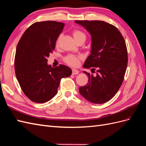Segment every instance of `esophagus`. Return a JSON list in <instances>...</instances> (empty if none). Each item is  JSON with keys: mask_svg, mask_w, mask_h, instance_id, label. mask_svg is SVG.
Instances as JSON below:
<instances>
[{"mask_svg": "<svg viewBox=\"0 0 146 146\" xmlns=\"http://www.w3.org/2000/svg\"><path fill=\"white\" fill-rule=\"evenodd\" d=\"M78 73H79V71L74 68L72 69V74H73V75H74V74H78Z\"/></svg>", "mask_w": 146, "mask_h": 146, "instance_id": "esophagus-1", "label": "esophagus"}]
</instances>
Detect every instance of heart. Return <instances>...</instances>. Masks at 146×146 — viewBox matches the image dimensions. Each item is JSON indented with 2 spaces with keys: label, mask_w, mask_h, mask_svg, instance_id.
Listing matches in <instances>:
<instances>
[{
  "label": "heart",
  "mask_w": 146,
  "mask_h": 146,
  "mask_svg": "<svg viewBox=\"0 0 146 146\" xmlns=\"http://www.w3.org/2000/svg\"><path fill=\"white\" fill-rule=\"evenodd\" d=\"M73 36L74 37V39L77 42H79L80 41H85L86 38V35L85 33L82 31L80 29H74L72 32ZM59 37L57 40V44L58 43ZM81 57L80 55H73V54H68L63 58V61H64L66 64H68L70 66H76L79 64L80 59Z\"/></svg>",
  "instance_id": "b5f03b06"
}]
</instances>
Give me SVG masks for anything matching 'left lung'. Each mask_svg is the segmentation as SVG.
<instances>
[{
    "label": "left lung",
    "instance_id": "8db88e82",
    "mask_svg": "<svg viewBox=\"0 0 146 146\" xmlns=\"http://www.w3.org/2000/svg\"><path fill=\"white\" fill-rule=\"evenodd\" d=\"M92 37V50L84 67L97 70L96 76L84 72L89 80L79 88L88 101L104 104L113 98L123 83L128 65V51L124 38L115 26L103 21L76 20Z\"/></svg>",
    "mask_w": 146,
    "mask_h": 146
}]
</instances>
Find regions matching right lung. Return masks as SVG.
Returning a JSON list of instances; mask_svg holds the SVG:
<instances>
[{
    "label": "right lung",
    "mask_w": 146,
    "mask_h": 146,
    "mask_svg": "<svg viewBox=\"0 0 146 146\" xmlns=\"http://www.w3.org/2000/svg\"><path fill=\"white\" fill-rule=\"evenodd\" d=\"M64 23L56 21L36 22L22 35L15 57V71L21 90L31 101L45 103L57 94L62 78L72 70L64 65L52 67L47 58L55 49Z\"/></svg>",
    "instance_id": "right-lung-1"
}]
</instances>
